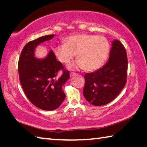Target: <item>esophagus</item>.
<instances>
[{
    "mask_svg": "<svg viewBox=\"0 0 147 147\" xmlns=\"http://www.w3.org/2000/svg\"><path fill=\"white\" fill-rule=\"evenodd\" d=\"M76 73H73V72H71V73H70V76H73L74 75H76Z\"/></svg>",
    "mask_w": 147,
    "mask_h": 147,
    "instance_id": "obj_1",
    "label": "esophagus"
}]
</instances>
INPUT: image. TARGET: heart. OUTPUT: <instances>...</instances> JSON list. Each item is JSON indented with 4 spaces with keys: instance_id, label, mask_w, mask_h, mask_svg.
Instances as JSON below:
<instances>
[{
    "instance_id": "1",
    "label": "heart",
    "mask_w": 147,
    "mask_h": 147,
    "mask_svg": "<svg viewBox=\"0 0 147 147\" xmlns=\"http://www.w3.org/2000/svg\"><path fill=\"white\" fill-rule=\"evenodd\" d=\"M109 52V43L105 37L91 34L72 35L65 39V43L54 48L58 60L68 63L76 54V60L70 69H85L92 71L100 68L106 61Z\"/></svg>"
}]
</instances>
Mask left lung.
Masks as SVG:
<instances>
[{
	"label": "left lung",
	"instance_id": "obj_1",
	"mask_svg": "<svg viewBox=\"0 0 147 147\" xmlns=\"http://www.w3.org/2000/svg\"><path fill=\"white\" fill-rule=\"evenodd\" d=\"M128 59L126 49L119 40L113 41L109 60L105 65L84 76L83 94L94 106L106 105L121 93L127 80Z\"/></svg>",
	"mask_w": 147,
	"mask_h": 147
}]
</instances>
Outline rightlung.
I'll return each mask as SVG.
<instances>
[{
	"instance_id": "1",
	"label": "right lung",
	"mask_w": 147,
	"mask_h": 147,
	"mask_svg": "<svg viewBox=\"0 0 147 147\" xmlns=\"http://www.w3.org/2000/svg\"><path fill=\"white\" fill-rule=\"evenodd\" d=\"M54 36H42L26 43L18 62L19 80L26 97L34 106L47 111L54 110L63 102L65 94L62 86L70 76L69 71L57 60L53 51L44 59L34 57L36 47ZM60 70L62 74L59 76Z\"/></svg>"
}]
</instances>
